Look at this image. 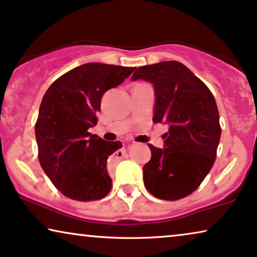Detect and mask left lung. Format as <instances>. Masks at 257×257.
I'll return each mask as SVG.
<instances>
[{"label":"left lung","instance_id":"left-lung-1","mask_svg":"<svg viewBox=\"0 0 257 257\" xmlns=\"http://www.w3.org/2000/svg\"><path fill=\"white\" fill-rule=\"evenodd\" d=\"M136 80L154 87L153 122L169 125L163 148L148 145L152 159L143 166L145 186L161 200H180L197 189L215 162L221 138L216 101L177 61L140 67L132 76Z\"/></svg>","mask_w":257,"mask_h":257}]
</instances>
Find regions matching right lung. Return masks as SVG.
I'll use <instances>...</instances> for the list:
<instances>
[{"label":"right lung","instance_id":"1","mask_svg":"<svg viewBox=\"0 0 257 257\" xmlns=\"http://www.w3.org/2000/svg\"><path fill=\"white\" fill-rule=\"evenodd\" d=\"M135 67L85 63L57 78L41 102L35 135L41 167L64 196L95 201L107 196L108 157L122 147L89 133L105 91L117 87Z\"/></svg>","mask_w":257,"mask_h":257}]
</instances>
